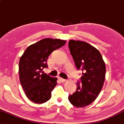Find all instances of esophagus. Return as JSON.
<instances>
[{"mask_svg": "<svg viewBox=\"0 0 124 124\" xmlns=\"http://www.w3.org/2000/svg\"><path fill=\"white\" fill-rule=\"evenodd\" d=\"M58 79H59V80L61 82H62V83H63V82L66 81L65 79H63V78H60V77H59Z\"/></svg>", "mask_w": 124, "mask_h": 124, "instance_id": "1", "label": "esophagus"}]
</instances>
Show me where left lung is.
Masks as SVG:
<instances>
[{"label": "left lung", "mask_w": 124, "mask_h": 124, "mask_svg": "<svg viewBox=\"0 0 124 124\" xmlns=\"http://www.w3.org/2000/svg\"><path fill=\"white\" fill-rule=\"evenodd\" d=\"M69 47L76 67L83 72L82 84L78 82L77 91L69 95V100L75 107L83 108L99 95L105 79V64L99 51L86 42L70 40Z\"/></svg>", "instance_id": "8db88e82"}]
</instances>
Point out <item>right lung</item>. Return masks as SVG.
I'll return each instance as SVG.
<instances>
[{"instance_id": "1", "label": "right lung", "mask_w": 124, "mask_h": 124, "mask_svg": "<svg viewBox=\"0 0 124 124\" xmlns=\"http://www.w3.org/2000/svg\"><path fill=\"white\" fill-rule=\"evenodd\" d=\"M65 43L63 40L45 38L28 46L21 56L19 63L20 84L26 96L33 102L43 104L51 98L58 79L42 71L47 68L49 55Z\"/></svg>"}]
</instances>
